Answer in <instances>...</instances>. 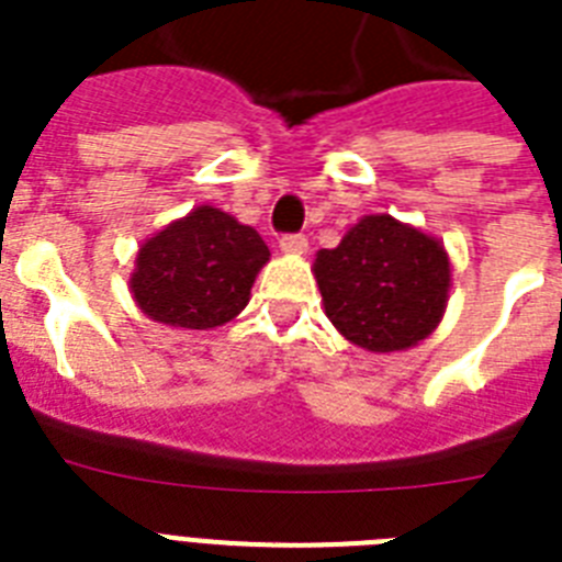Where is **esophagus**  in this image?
Returning a JSON list of instances; mask_svg holds the SVG:
<instances>
[{
	"instance_id": "obj_1",
	"label": "esophagus",
	"mask_w": 562,
	"mask_h": 562,
	"mask_svg": "<svg viewBox=\"0 0 562 562\" xmlns=\"http://www.w3.org/2000/svg\"><path fill=\"white\" fill-rule=\"evenodd\" d=\"M280 250H285V254H306L308 238L303 233H285V236H280Z\"/></svg>"
}]
</instances>
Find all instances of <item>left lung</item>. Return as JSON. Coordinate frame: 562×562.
Returning a JSON list of instances; mask_svg holds the SVG:
<instances>
[{
  "instance_id": "obj_1",
  "label": "left lung",
  "mask_w": 562,
  "mask_h": 562,
  "mask_svg": "<svg viewBox=\"0 0 562 562\" xmlns=\"http://www.w3.org/2000/svg\"><path fill=\"white\" fill-rule=\"evenodd\" d=\"M315 277L335 329L373 352L428 338L449 297L443 245L391 215H368L341 245L321 250Z\"/></svg>"
}]
</instances>
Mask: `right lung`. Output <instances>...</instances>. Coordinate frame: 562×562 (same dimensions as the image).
<instances>
[{"mask_svg":"<svg viewBox=\"0 0 562 562\" xmlns=\"http://www.w3.org/2000/svg\"><path fill=\"white\" fill-rule=\"evenodd\" d=\"M268 256L254 227L198 206L139 247L131 291L157 324L212 329L247 306Z\"/></svg>","mask_w":562,"mask_h":562,"instance_id":"right-lung-1","label":"right lung"}]
</instances>
